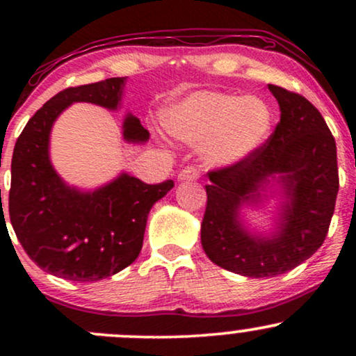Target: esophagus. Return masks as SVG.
I'll return each instance as SVG.
<instances>
[{"instance_id": "obj_1", "label": "esophagus", "mask_w": 356, "mask_h": 356, "mask_svg": "<svg viewBox=\"0 0 356 356\" xmlns=\"http://www.w3.org/2000/svg\"><path fill=\"white\" fill-rule=\"evenodd\" d=\"M177 179L181 182H191V181H197L199 179V170L195 169V167H186V169H182L181 172H179Z\"/></svg>"}]
</instances>
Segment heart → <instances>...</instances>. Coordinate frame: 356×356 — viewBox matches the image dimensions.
Returning <instances> with one entry per match:
<instances>
[{
    "label": "heart",
    "instance_id": "heart-1",
    "mask_svg": "<svg viewBox=\"0 0 356 356\" xmlns=\"http://www.w3.org/2000/svg\"><path fill=\"white\" fill-rule=\"evenodd\" d=\"M164 124L179 140L206 142V161L222 167L243 161L266 142L273 113L259 97L202 90L167 110Z\"/></svg>",
    "mask_w": 356,
    "mask_h": 356
}]
</instances>
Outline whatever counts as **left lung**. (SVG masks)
I'll use <instances>...</instances> for the list:
<instances>
[{
  "instance_id": "obj_1",
  "label": "left lung",
  "mask_w": 356,
  "mask_h": 356,
  "mask_svg": "<svg viewBox=\"0 0 356 356\" xmlns=\"http://www.w3.org/2000/svg\"><path fill=\"white\" fill-rule=\"evenodd\" d=\"M281 118L266 144L236 164L211 170L201 243L214 264L248 277H273L313 256L328 234L338 194L337 144L312 102L268 85ZM269 183L282 187L280 212L269 236L251 233L238 218L260 203Z\"/></svg>"
}]
</instances>
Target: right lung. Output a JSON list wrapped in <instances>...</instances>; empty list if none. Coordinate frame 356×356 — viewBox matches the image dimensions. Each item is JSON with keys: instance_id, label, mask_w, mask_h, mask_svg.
Wrapping results in <instances>:
<instances>
[{"instance_id": "1", "label": "right lung", "mask_w": 356, "mask_h": 356, "mask_svg": "<svg viewBox=\"0 0 356 356\" xmlns=\"http://www.w3.org/2000/svg\"><path fill=\"white\" fill-rule=\"evenodd\" d=\"M127 76L61 90L28 120L11 161V226L26 254L43 271L63 280L92 283L132 264L140 254L147 216L172 181L145 184L129 174L95 191L63 182L50 161L55 120L75 102L117 110ZM124 138L140 142L149 132L127 113ZM5 216V214H3Z\"/></svg>"}]
</instances>
